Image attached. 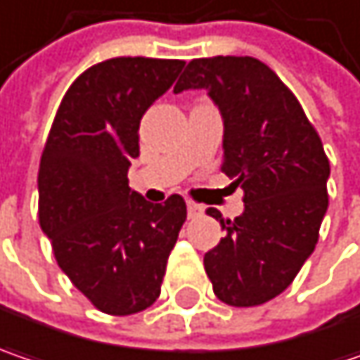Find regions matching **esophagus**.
Masks as SVG:
<instances>
[{
    "label": "esophagus",
    "mask_w": 360,
    "mask_h": 360,
    "mask_svg": "<svg viewBox=\"0 0 360 360\" xmlns=\"http://www.w3.org/2000/svg\"><path fill=\"white\" fill-rule=\"evenodd\" d=\"M203 214V207H201L200 203H195V201H187V216L189 218H198Z\"/></svg>",
    "instance_id": "obj_1"
}]
</instances>
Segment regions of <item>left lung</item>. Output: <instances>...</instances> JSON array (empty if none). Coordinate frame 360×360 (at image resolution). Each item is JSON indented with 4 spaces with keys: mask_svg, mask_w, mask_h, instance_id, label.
I'll return each instance as SVG.
<instances>
[{
    "mask_svg": "<svg viewBox=\"0 0 360 360\" xmlns=\"http://www.w3.org/2000/svg\"><path fill=\"white\" fill-rule=\"evenodd\" d=\"M207 89L224 117V160L244 212L203 257L216 297L234 307L261 306L283 293L314 252L328 210L330 175L322 140L297 97L252 56L193 58L175 94Z\"/></svg>",
    "mask_w": 360,
    "mask_h": 360,
    "instance_id": "left-lung-1",
    "label": "left lung"
}]
</instances>
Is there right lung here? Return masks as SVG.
<instances>
[{
  "mask_svg": "<svg viewBox=\"0 0 360 360\" xmlns=\"http://www.w3.org/2000/svg\"><path fill=\"white\" fill-rule=\"evenodd\" d=\"M183 65L117 56L89 67L67 89L40 157V228L63 273L110 316L157 302L187 218L177 193L148 203L128 187V167L140 155V120Z\"/></svg>",
  "mask_w": 360,
  "mask_h": 360,
  "instance_id": "1",
  "label": "right lung"
}]
</instances>
